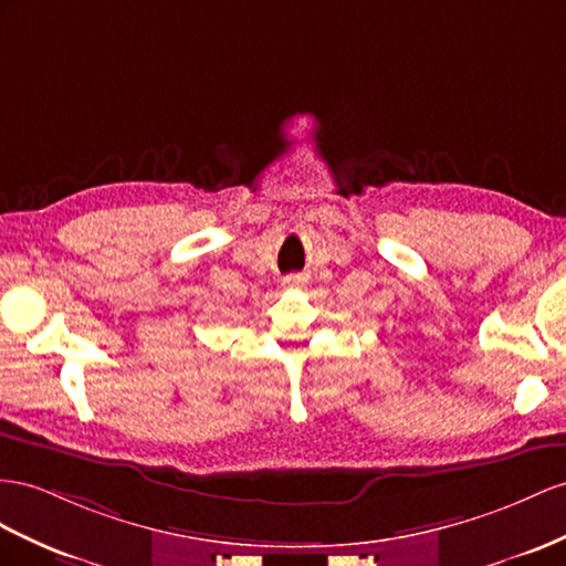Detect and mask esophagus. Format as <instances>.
Segmentation results:
<instances>
[{
  "label": "esophagus",
  "mask_w": 566,
  "mask_h": 566,
  "mask_svg": "<svg viewBox=\"0 0 566 566\" xmlns=\"http://www.w3.org/2000/svg\"><path fill=\"white\" fill-rule=\"evenodd\" d=\"M303 282H306V277H303V274H289V277H284V280H282V284H284V286H289V289L303 286Z\"/></svg>",
  "instance_id": "1"
}]
</instances>
